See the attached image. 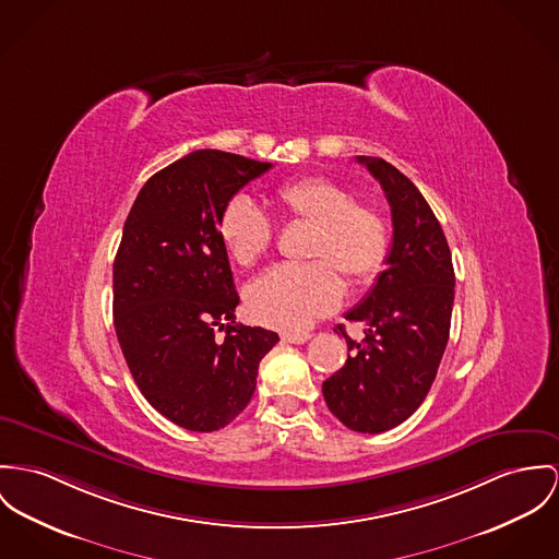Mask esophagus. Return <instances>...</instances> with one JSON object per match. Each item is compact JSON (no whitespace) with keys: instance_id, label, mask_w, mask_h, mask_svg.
<instances>
[{"instance_id":"34e87169","label":"esophagus","mask_w":559,"mask_h":559,"mask_svg":"<svg viewBox=\"0 0 559 559\" xmlns=\"http://www.w3.org/2000/svg\"><path fill=\"white\" fill-rule=\"evenodd\" d=\"M281 338H283V343L304 344L308 343V341L312 338V334H308V332H304V334H292V332H285Z\"/></svg>"}]
</instances>
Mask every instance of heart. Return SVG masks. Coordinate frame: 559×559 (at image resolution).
<instances>
[{
  "label": "heart",
  "mask_w": 559,
  "mask_h": 559,
  "mask_svg": "<svg viewBox=\"0 0 559 559\" xmlns=\"http://www.w3.org/2000/svg\"><path fill=\"white\" fill-rule=\"evenodd\" d=\"M287 221L310 225L301 265H276L251 285L247 304L259 323L281 332H304L343 300V278L350 285L374 281L389 258L391 231L385 215L343 182L304 176L283 182L274 193ZM218 234L240 265H255L274 238V225L249 195H234L218 216Z\"/></svg>",
  "instance_id": "1"
}]
</instances>
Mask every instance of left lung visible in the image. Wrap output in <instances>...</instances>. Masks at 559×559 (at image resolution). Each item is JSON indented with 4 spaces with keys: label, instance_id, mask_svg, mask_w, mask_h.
I'll list each match as a JSON object with an SVG mask.
<instances>
[{
    "label": "left lung",
    "instance_id": "8db88e82",
    "mask_svg": "<svg viewBox=\"0 0 559 559\" xmlns=\"http://www.w3.org/2000/svg\"><path fill=\"white\" fill-rule=\"evenodd\" d=\"M391 206L386 270L346 312L366 323V338H346L350 355L323 383L328 408L348 430L381 433L406 421L426 400L449 343L455 272L438 218L421 191L381 157H357Z\"/></svg>",
    "mask_w": 559,
    "mask_h": 559
}]
</instances>
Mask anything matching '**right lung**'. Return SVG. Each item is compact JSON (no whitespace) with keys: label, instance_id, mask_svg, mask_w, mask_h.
<instances>
[{"label":"right lung","instance_id":"1","mask_svg":"<svg viewBox=\"0 0 559 559\" xmlns=\"http://www.w3.org/2000/svg\"><path fill=\"white\" fill-rule=\"evenodd\" d=\"M272 164L195 151L153 174L112 265L115 330L148 404L176 426L215 431L251 402L278 334L236 323L238 294L218 234L223 206Z\"/></svg>","mask_w":559,"mask_h":559}]
</instances>
